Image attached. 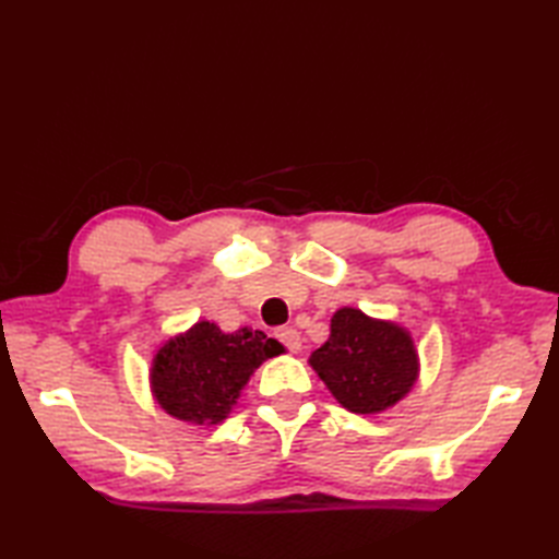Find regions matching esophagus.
I'll return each mask as SVG.
<instances>
[{
	"mask_svg": "<svg viewBox=\"0 0 559 559\" xmlns=\"http://www.w3.org/2000/svg\"><path fill=\"white\" fill-rule=\"evenodd\" d=\"M276 338L283 343V346H286L290 353H298L300 348H302V338H300V334H298V329H293V326H283V329H278L276 331Z\"/></svg>",
	"mask_w": 559,
	"mask_h": 559,
	"instance_id": "34e87169",
	"label": "esophagus"
}]
</instances>
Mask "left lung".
Here are the masks:
<instances>
[{
    "mask_svg": "<svg viewBox=\"0 0 559 559\" xmlns=\"http://www.w3.org/2000/svg\"><path fill=\"white\" fill-rule=\"evenodd\" d=\"M331 394L353 413H379L406 394L418 374V355L406 331L343 307L331 336L310 358Z\"/></svg>",
    "mask_w": 559,
    "mask_h": 559,
    "instance_id": "8db88e82",
    "label": "left lung"
}]
</instances>
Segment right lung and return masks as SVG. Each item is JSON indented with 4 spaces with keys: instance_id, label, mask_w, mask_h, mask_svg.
<instances>
[{
    "instance_id": "add662e5",
    "label": "right lung",
    "mask_w": 559,
    "mask_h": 559,
    "mask_svg": "<svg viewBox=\"0 0 559 559\" xmlns=\"http://www.w3.org/2000/svg\"><path fill=\"white\" fill-rule=\"evenodd\" d=\"M283 350L276 338L249 326L235 334L199 322L163 346L153 360V394L170 415L187 423H221L249 374Z\"/></svg>"
}]
</instances>
